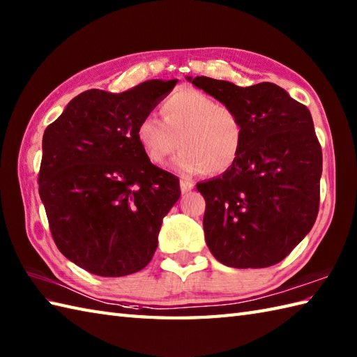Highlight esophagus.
<instances>
[{
    "label": "esophagus",
    "mask_w": 357,
    "mask_h": 357,
    "mask_svg": "<svg viewBox=\"0 0 357 357\" xmlns=\"http://www.w3.org/2000/svg\"><path fill=\"white\" fill-rule=\"evenodd\" d=\"M179 185H181V192H183V193H188L195 187L192 181H187V179H181Z\"/></svg>",
    "instance_id": "obj_1"
}]
</instances>
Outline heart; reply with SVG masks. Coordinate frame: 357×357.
Instances as JSON below:
<instances>
[{"label": "heart", "instance_id": "1", "mask_svg": "<svg viewBox=\"0 0 357 357\" xmlns=\"http://www.w3.org/2000/svg\"><path fill=\"white\" fill-rule=\"evenodd\" d=\"M161 115L162 119L144 116L136 126V141L151 164H165L178 144L183 150L173 169L181 174H221L238 161L245 128L229 105L198 89L183 87L162 102Z\"/></svg>", "mask_w": 357, "mask_h": 357}]
</instances>
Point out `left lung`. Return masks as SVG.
Returning <instances> with one entry per match:
<instances>
[{
	"label": "left lung",
	"mask_w": 357,
	"mask_h": 357,
	"mask_svg": "<svg viewBox=\"0 0 357 357\" xmlns=\"http://www.w3.org/2000/svg\"><path fill=\"white\" fill-rule=\"evenodd\" d=\"M187 79L236 110L245 128L231 169L196 184L206 199L210 252L227 267L275 265L307 236L319 211L322 150L312 113L273 82Z\"/></svg>",
	"instance_id": "8db88e82"
}]
</instances>
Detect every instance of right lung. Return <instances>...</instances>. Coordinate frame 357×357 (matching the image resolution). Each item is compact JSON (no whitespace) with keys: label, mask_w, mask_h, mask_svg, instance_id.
Wrapping results in <instances>:
<instances>
[{"label":"right lung","mask_w":357,"mask_h":357,"mask_svg":"<svg viewBox=\"0 0 357 357\" xmlns=\"http://www.w3.org/2000/svg\"><path fill=\"white\" fill-rule=\"evenodd\" d=\"M176 82L150 79L123 93L87 90L45 128L38 184L52 238L92 275L146 267L179 199V179L151 164L136 141V126Z\"/></svg>","instance_id":"add662e5"}]
</instances>
